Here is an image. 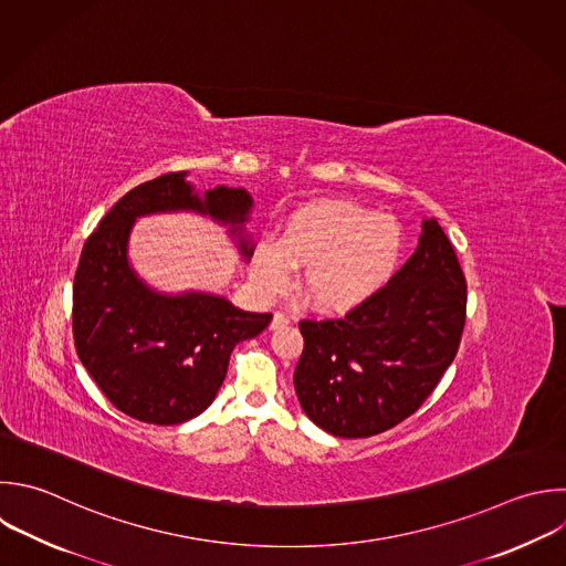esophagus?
Wrapping results in <instances>:
<instances>
[{"instance_id": "esophagus-1", "label": "esophagus", "mask_w": 566, "mask_h": 566, "mask_svg": "<svg viewBox=\"0 0 566 566\" xmlns=\"http://www.w3.org/2000/svg\"><path fill=\"white\" fill-rule=\"evenodd\" d=\"M285 325H290V316L283 314V312H274L270 327H272V329H279V327H285Z\"/></svg>"}]
</instances>
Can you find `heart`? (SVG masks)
<instances>
[{
  "mask_svg": "<svg viewBox=\"0 0 566 566\" xmlns=\"http://www.w3.org/2000/svg\"><path fill=\"white\" fill-rule=\"evenodd\" d=\"M402 252V228L352 201H318L296 210L274 245L252 259L254 285L281 294L290 268L301 270V290L323 312H347L374 296L394 274Z\"/></svg>",
  "mask_w": 566,
  "mask_h": 566,
  "instance_id": "1",
  "label": "heart"
}]
</instances>
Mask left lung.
Returning a JSON list of instances; mask_svg holds the SVG:
<instances>
[{"label":"left lung","instance_id":"8db88e82","mask_svg":"<svg viewBox=\"0 0 566 566\" xmlns=\"http://www.w3.org/2000/svg\"><path fill=\"white\" fill-rule=\"evenodd\" d=\"M467 281L436 219L409 261L345 316L303 318L294 387L303 411L332 436L369 438L409 418L458 354Z\"/></svg>","mask_w":566,"mask_h":566}]
</instances>
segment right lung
<instances>
[{
	"mask_svg": "<svg viewBox=\"0 0 566 566\" xmlns=\"http://www.w3.org/2000/svg\"><path fill=\"white\" fill-rule=\"evenodd\" d=\"M252 199L219 186L195 195L186 172H168L124 195L86 239L73 283L75 349L104 396L126 416L150 424H179L217 396L232 349L259 336L272 314L243 312L221 296H164L128 265V237L142 214L195 210L230 223L245 259L243 237Z\"/></svg>",
	"mask_w": 566,
	"mask_h": 566,
	"instance_id": "obj_1",
	"label": "right lung"
}]
</instances>
